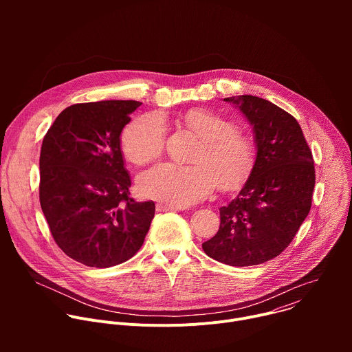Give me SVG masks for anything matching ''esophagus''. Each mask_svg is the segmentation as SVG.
Returning a JSON list of instances; mask_svg holds the SVG:
<instances>
[{
	"instance_id": "obj_1",
	"label": "esophagus",
	"mask_w": 352,
	"mask_h": 352,
	"mask_svg": "<svg viewBox=\"0 0 352 352\" xmlns=\"http://www.w3.org/2000/svg\"><path fill=\"white\" fill-rule=\"evenodd\" d=\"M156 209H157V212H168V210H181V209H184V208H182V206H175V205H170V204H163V202H160V204L156 205Z\"/></svg>"
}]
</instances>
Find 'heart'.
Masks as SVG:
<instances>
[{
  "label": "heart",
  "mask_w": 352,
  "mask_h": 352,
  "mask_svg": "<svg viewBox=\"0 0 352 352\" xmlns=\"http://www.w3.org/2000/svg\"><path fill=\"white\" fill-rule=\"evenodd\" d=\"M185 125L202 139L192 166L160 163L142 173L138 189L146 196L175 206H190L208 197L216 185L223 190L241 186L256 160L255 146L232 122L208 110H192L184 116ZM166 122L157 113L135 118L122 132L124 156L133 164L159 157L166 144Z\"/></svg>",
  "instance_id": "obj_1"
}]
</instances>
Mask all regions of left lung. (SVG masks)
Masks as SVG:
<instances>
[{
	"instance_id": "obj_1",
	"label": "left lung",
	"mask_w": 352,
	"mask_h": 352,
	"mask_svg": "<svg viewBox=\"0 0 352 352\" xmlns=\"http://www.w3.org/2000/svg\"><path fill=\"white\" fill-rule=\"evenodd\" d=\"M254 126L256 160L241 192L220 208L217 234L205 254L228 266H255L278 256L312 206L315 166L298 121L269 100L242 94L224 98Z\"/></svg>"
}]
</instances>
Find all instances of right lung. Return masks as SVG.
<instances>
[{
  "label": "right lung",
  "mask_w": 352,
  "mask_h": 352,
  "mask_svg": "<svg viewBox=\"0 0 352 352\" xmlns=\"http://www.w3.org/2000/svg\"><path fill=\"white\" fill-rule=\"evenodd\" d=\"M142 103L106 100L67 107L40 152V206L56 243L71 259L111 267L131 259L155 217V202H135L120 136Z\"/></svg>",
  "instance_id": "add662e5"
}]
</instances>
